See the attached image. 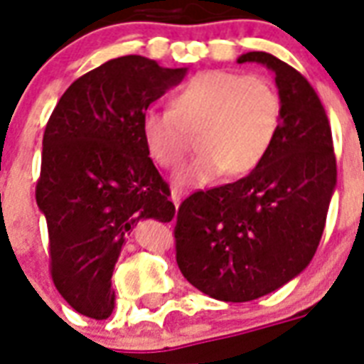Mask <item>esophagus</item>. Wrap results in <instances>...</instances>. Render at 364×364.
I'll use <instances>...</instances> for the list:
<instances>
[{
	"instance_id": "34e87169",
	"label": "esophagus",
	"mask_w": 364,
	"mask_h": 364,
	"mask_svg": "<svg viewBox=\"0 0 364 364\" xmlns=\"http://www.w3.org/2000/svg\"><path fill=\"white\" fill-rule=\"evenodd\" d=\"M181 200H183V193H181V191H177V188H173V191H171V202L176 204V208H179V204H181Z\"/></svg>"
}]
</instances>
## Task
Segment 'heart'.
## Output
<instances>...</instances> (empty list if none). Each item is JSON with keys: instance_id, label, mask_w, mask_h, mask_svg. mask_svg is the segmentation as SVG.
<instances>
[{"instance_id": "1", "label": "heart", "mask_w": 364, "mask_h": 364, "mask_svg": "<svg viewBox=\"0 0 364 364\" xmlns=\"http://www.w3.org/2000/svg\"><path fill=\"white\" fill-rule=\"evenodd\" d=\"M277 88L259 75L230 70L194 73L171 92L170 109L149 107L139 132L154 164H181L194 134L198 153L177 171L179 187H204L225 173L247 176L268 156L282 128Z\"/></svg>"}]
</instances>
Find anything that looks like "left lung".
<instances>
[{
	"mask_svg": "<svg viewBox=\"0 0 364 364\" xmlns=\"http://www.w3.org/2000/svg\"><path fill=\"white\" fill-rule=\"evenodd\" d=\"M276 75L283 119L262 164L236 183L191 194L177 211L179 270L211 299L247 302L310 264L336 187L333 134L299 71L268 53H245Z\"/></svg>",
	"mask_w": 364,
	"mask_h": 364,
	"instance_id": "1",
	"label": "left lung"
}]
</instances>
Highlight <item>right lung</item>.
<instances>
[{
	"instance_id": "1",
	"label": "right lung",
	"mask_w": 364,
	"mask_h": 364,
	"mask_svg": "<svg viewBox=\"0 0 364 364\" xmlns=\"http://www.w3.org/2000/svg\"><path fill=\"white\" fill-rule=\"evenodd\" d=\"M185 75L187 68L137 54L113 58L79 77L48 119L36 200L47 219L53 282L81 316L113 314L111 276L126 234L143 219L176 215L139 121Z\"/></svg>"
}]
</instances>
